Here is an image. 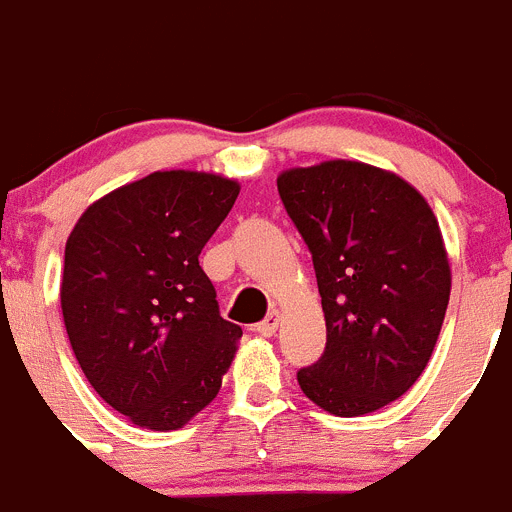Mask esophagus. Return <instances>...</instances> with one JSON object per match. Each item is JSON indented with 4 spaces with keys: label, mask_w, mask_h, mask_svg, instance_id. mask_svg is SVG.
Instances as JSON below:
<instances>
[{
    "label": "esophagus",
    "mask_w": 512,
    "mask_h": 512,
    "mask_svg": "<svg viewBox=\"0 0 512 512\" xmlns=\"http://www.w3.org/2000/svg\"><path fill=\"white\" fill-rule=\"evenodd\" d=\"M279 318H282V315H279L277 310H271L269 315H266L264 320H261L259 325H256V333H259V336H274V333H277V328H279Z\"/></svg>",
    "instance_id": "34e87169"
}]
</instances>
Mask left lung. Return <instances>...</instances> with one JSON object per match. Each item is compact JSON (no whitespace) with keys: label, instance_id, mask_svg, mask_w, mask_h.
<instances>
[{"label":"left lung","instance_id":"1","mask_svg":"<svg viewBox=\"0 0 512 512\" xmlns=\"http://www.w3.org/2000/svg\"><path fill=\"white\" fill-rule=\"evenodd\" d=\"M277 187L312 253L328 330L297 382L330 415L374 413L413 387L441 333L451 269L436 215L405 179L361 161L282 171Z\"/></svg>","mask_w":512,"mask_h":512}]
</instances>
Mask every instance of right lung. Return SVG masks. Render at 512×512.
Returning a JSON list of instances; mask_svg holds the SVG:
<instances>
[{"instance_id": "1", "label": "right lung", "mask_w": 512, "mask_h": 512, "mask_svg": "<svg viewBox=\"0 0 512 512\" xmlns=\"http://www.w3.org/2000/svg\"><path fill=\"white\" fill-rule=\"evenodd\" d=\"M241 187L153 171L89 205L63 256L61 310L81 372L130 423L176 431L220 392L243 330L220 318L200 253Z\"/></svg>"}]
</instances>
